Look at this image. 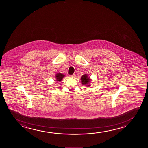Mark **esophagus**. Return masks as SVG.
<instances>
[{
    "instance_id": "34e87169",
    "label": "esophagus",
    "mask_w": 148,
    "mask_h": 148,
    "mask_svg": "<svg viewBox=\"0 0 148 148\" xmlns=\"http://www.w3.org/2000/svg\"><path fill=\"white\" fill-rule=\"evenodd\" d=\"M75 74H73V75H70V77H73V78H74V77H75Z\"/></svg>"
}]
</instances>
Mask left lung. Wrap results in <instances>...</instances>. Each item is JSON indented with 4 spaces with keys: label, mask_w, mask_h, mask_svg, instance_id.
Segmentation results:
<instances>
[{
    "label": "left lung",
    "mask_w": 148,
    "mask_h": 148,
    "mask_svg": "<svg viewBox=\"0 0 148 148\" xmlns=\"http://www.w3.org/2000/svg\"><path fill=\"white\" fill-rule=\"evenodd\" d=\"M81 82L83 85H86V86L88 87L89 86V85H88V83H89L90 81V79H89V78L88 77L86 74L82 76L81 78Z\"/></svg>",
    "instance_id": "obj_1"
}]
</instances>
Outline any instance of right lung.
Segmentation results:
<instances>
[{
    "mask_svg": "<svg viewBox=\"0 0 148 148\" xmlns=\"http://www.w3.org/2000/svg\"><path fill=\"white\" fill-rule=\"evenodd\" d=\"M65 75H63L61 73H58L57 75H56V79H57V81H61L62 79H63V77H64Z\"/></svg>",
    "mask_w": 148,
    "mask_h": 148,
    "instance_id": "obj_1",
    "label": "right lung"
}]
</instances>
